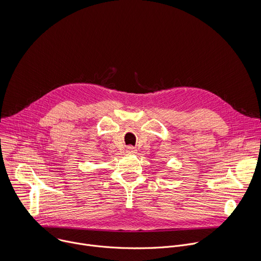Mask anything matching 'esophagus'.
I'll list each match as a JSON object with an SVG mask.
<instances>
[{
  "mask_svg": "<svg viewBox=\"0 0 261 261\" xmlns=\"http://www.w3.org/2000/svg\"><path fill=\"white\" fill-rule=\"evenodd\" d=\"M126 151L128 152V153H135V147L134 146H132V145H128L127 147H126Z\"/></svg>",
  "mask_w": 261,
  "mask_h": 261,
  "instance_id": "34e87169",
  "label": "esophagus"
}]
</instances>
